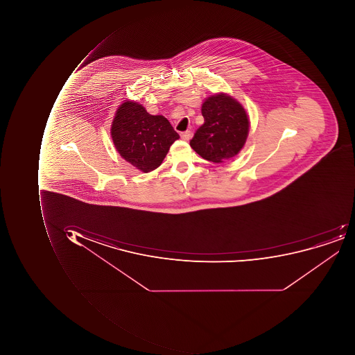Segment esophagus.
Here are the masks:
<instances>
[{"mask_svg":"<svg viewBox=\"0 0 355 355\" xmlns=\"http://www.w3.org/2000/svg\"><path fill=\"white\" fill-rule=\"evenodd\" d=\"M181 139H183V141H189V139L192 137V133L190 132V131H186V132H181L180 133Z\"/></svg>","mask_w":355,"mask_h":355,"instance_id":"1","label":"esophagus"}]
</instances>
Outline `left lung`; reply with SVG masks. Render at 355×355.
Returning <instances> with one entry per match:
<instances>
[{"label": "left lung", "instance_id": "obj_1", "mask_svg": "<svg viewBox=\"0 0 355 355\" xmlns=\"http://www.w3.org/2000/svg\"><path fill=\"white\" fill-rule=\"evenodd\" d=\"M204 123L190 141L191 147L210 162L230 160L241 150L248 135V119L239 102L225 94L202 103Z\"/></svg>", "mask_w": 355, "mask_h": 355}]
</instances>
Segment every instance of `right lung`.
Instances as JSON below:
<instances>
[{"instance_id": "right-lung-1", "label": "right lung", "mask_w": 355, "mask_h": 355, "mask_svg": "<svg viewBox=\"0 0 355 355\" xmlns=\"http://www.w3.org/2000/svg\"><path fill=\"white\" fill-rule=\"evenodd\" d=\"M116 149L127 162L143 173L160 166L179 135L162 115H150L133 101L123 102L111 129Z\"/></svg>"}]
</instances>
